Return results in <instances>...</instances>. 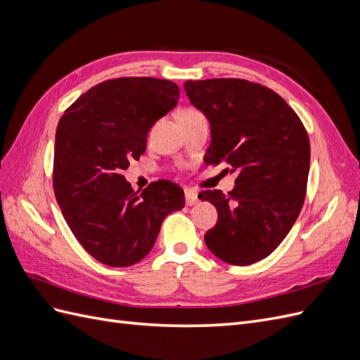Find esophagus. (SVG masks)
Wrapping results in <instances>:
<instances>
[{"instance_id": "obj_1", "label": "esophagus", "mask_w": 360, "mask_h": 360, "mask_svg": "<svg viewBox=\"0 0 360 360\" xmlns=\"http://www.w3.org/2000/svg\"><path fill=\"white\" fill-rule=\"evenodd\" d=\"M184 198H186L188 205H195L198 202V192L195 189H184Z\"/></svg>"}]
</instances>
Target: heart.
I'll list each match as a JSON object with an SVG mask.
<instances>
[{"instance_id":"heart-1","label":"heart","mask_w":360,"mask_h":360,"mask_svg":"<svg viewBox=\"0 0 360 360\" xmlns=\"http://www.w3.org/2000/svg\"><path fill=\"white\" fill-rule=\"evenodd\" d=\"M189 112H198V111H195V110H192V108H188V110H183L180 114H189Z\"/></svg>"}]
</instances>
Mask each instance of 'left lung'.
<instances>
[{"label":"left lung","instance_id":"left-lung-1","mask_svg":"<svg viewBox=\"0 0 360 360\" xmlns=\"http://www.w3.org/2000/svg\"><path fill=\"white\" fill-rule=\"evenodd\" d=\"M184 91L210 123L205 163L224 162L237 174L231 192L198 195L217 210L205 245L228 264L257 263L284 240L302 210L311 160L307 130L264 85L217 78L186 81Z\"/></svg>","mask_w":360,"mask_h":360}]
</instances>
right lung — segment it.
Here are the masks:
<instances>
[{
	"instance_id": "1",
	"label": "right lung",
	"mask_w": 360,
	"mask_h": 360,
	"mask_svg": "<svg viewBox=\"0 0 360 360\" xmlns=\"http://www.w3.org/2000/svg\"><path fill=\"white\" fill-rule=\"evenodd\" d=\"M179 86L167 79L117 78L97 84L60 118L53 192L82 248L102 264L127 267L153 248L163 219L184 207L176 183L139 193L124 179L147 147L148 130L174 110Z\"/></svg>"
}]
</instances>
